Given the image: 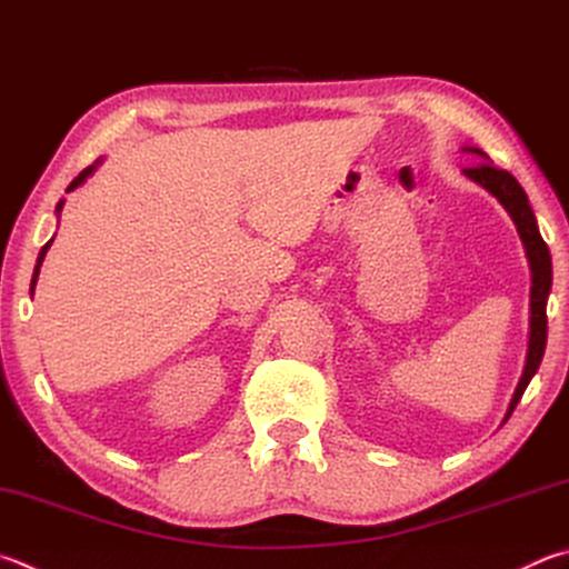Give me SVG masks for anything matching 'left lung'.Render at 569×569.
Returning a JSON list of instances; mask_svg holds the SVG:
<instances>
[{
    "label": "left lung",
    "instance_id": "obj_1",
    "mask_svg": "<svg viewBox=\"0 0 569 569\" xmlns=\"http://www.w3.org/2000/svg\"><path fill=\"white\" fill-rule=\"evenodd\" d=\"M468 151H472L475 157L485 159V161H478V163H472V167L465 169V177L472 179L475 183H480L482 189H488L495 199L505 206V211L512 216L515 226H518L520 239L525 243V251H528L530 268H532L530 350H528V363H525L518 390H515V396H512L510 410H508V416H505V420H508L512 416L515 406L520 402L525 388H528L532 376L537 373V368H540V360L545 353V343H547L545 306H547V296H550V286H552V261H550V249H547V243L542 241L540 231H537V221H535V213L530 209L528 196H525L518 179H515L510 171L492 167V163L488 161V153H482L480 149H468Z\"/></svg>",
    "mask_w": 569,
    "mask_h": 569
}]
</instances>
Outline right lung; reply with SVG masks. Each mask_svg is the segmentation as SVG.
<instances>
[{"label":"right lung","instance_id":"right-lung-1","mask_svg":"<svg viewBox=\"0 0 569 569\" xmlns=\"http://www.w3.org/2000/svg\"><path fill=\"white\" fill-rule=\"evenodd\" d=\"M91 171H94V167H87V169H84V171H81V173H79V177H77V179H74V181H71V183H69V189H67V191H71V189H77V186H79V183H81V181H84V179H87V177H89V173H91ZM59 211H61V201H59V203H57V213H59ZM49 246H51V241H49V243H47V246H44V249H41V253H39V258H37V268H34V276H32V291H34V286H37V276H39V266H41V261H44V253H47V249H49Z\"/></svg>","mask_w":569,"mask_h":569}]
</instances>
